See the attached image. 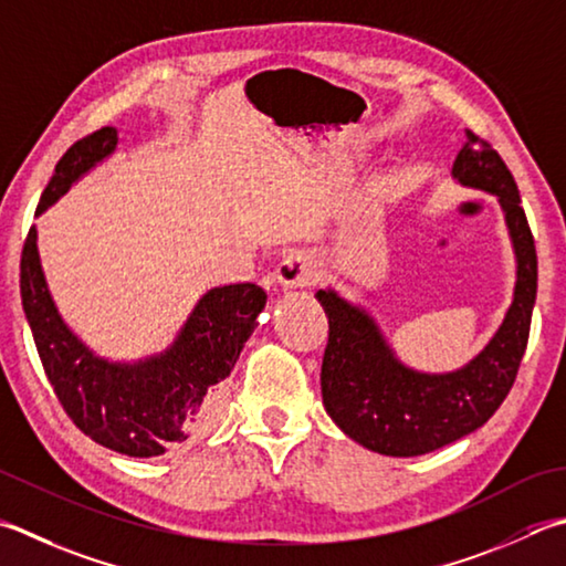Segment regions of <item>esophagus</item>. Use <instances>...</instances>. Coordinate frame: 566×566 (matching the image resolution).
I'll return each instance as SVG.
<instances>
[{
  "mask_svg": "<svg viewBox=\"0 0 566 566\" xmlns=\"http://www.w3.org/2000/svg\"><path fill=\"white\" fill-rule=\"evenodd\" d=\"M274 280L282 290H302V286H312L318 280V264L312 254L292 250L284 254L280 264H276Z\"/></svg>",
  "mask_w": 566,
  "mask_h": 566,
  "instance_id": "esophagus-1",
  "label": "esophagus"
}]
</instances>
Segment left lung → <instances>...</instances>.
Wrapping results in <instances>:
<instances>
[{
    "label": "left lung",
    "mask_w": 566,
    "mask_h": 566,
    "mask_svg": "<svg viewBox=\"0 0 566 566\" xmlns=\"http://www.w3.org/2000/svg\"><path fill=\"white\" fill-rule=\"evenodd\" d=\"M453 179L497 196L517 260L513 304L489 346L457 373L409 370L380 328L334 290L316 298L328 316L321 395L331 419L365 449L385 457H422L483 427L511 392L525 356L537 296V252L517 184L489 142L467 132Z\"/></svg>",
    "instance_id": "1"
}]
</instances>
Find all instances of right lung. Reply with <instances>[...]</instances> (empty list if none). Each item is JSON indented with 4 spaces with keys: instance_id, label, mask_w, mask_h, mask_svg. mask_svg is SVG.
<instances>
[{
    "instance_id": "1",
    "label": "right lung",
    "mask_w": 566,
    "mask_h": 566,
    "mask_svg": "<svg viewBox=\"0 0 566 566\" xmlns=\"http://www.w3.org/2000/svg\"><path fill=\"white\" fill-rule=\"evenodd\" d=\"M115 147V127L77 139L55 164L36 216ZM19 284L33 343L65 415L97 444L139 459L159 457L210 424L218 387L235 368L268 304L258 284L216 286L196 304L171 348L129 365L97 358L63 324L41 272L36 228L21 250Z\"/></svg>"
}]
</instances>
